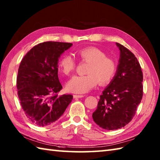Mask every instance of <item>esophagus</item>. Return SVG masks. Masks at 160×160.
<instances>
[{
    "label": "esophagus",
    "mask_w": 160,
    "mask_h": 160,
    "mask_svg": "<svg viewBox=\"0 0 160 160\" xmlns=\"http://www.w3.org/2000/svg\"><path fill=\"white\" fill-rule=\"evenodd\" d=\"M73 96L74 98H81L83 97V95H74Z\"/></svg>",
    "instance_id": "obj_1"
}]
</instances>
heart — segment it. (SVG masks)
<instances>
[{"label": "heart", "mask_w": 160, "mask_h": 160, "mask_svg": "<svg viewBox=\"0 0 160 160\" xmlns=\"http://www.w3.org/2000/svg\"><path fill=\"white\" fill-rule=\"evenodd\" d=\"M77 55L80 61L89 62L86 73L75 76L68 81L67 88L74 93H85L97 85L104 86L110 83L117 72V64L113 59L99 48L88 47L78 50ZM77 62L70 55H64L58 62L59 70L66 76H71L76 69Z\"/></svg>", "instance_id": "obj_1"}]
</instances>
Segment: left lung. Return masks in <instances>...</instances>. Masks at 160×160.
Returning a JSON list of instances; mask_svg holds the SVG:
<instances>
[{"mask_svg": "<svg viewBox=\"0 0 160 160\" xmlns=\"http://www.w3.org/2000/svg\"><path fill=\"white\" fill-rule=\"evenodd\" d=\"M120 58L115 77L102 92L92 113L94 122L102 129L125 127L133 118L143 97V72L133 53L116 42Z\"/></svg>", "mask_w": 160, "mask_h": 160, "instance_id": "left-lung-1", "label": "left lung"}]
</instances>
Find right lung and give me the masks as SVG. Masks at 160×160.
<instances>
[{"instance_id":"right-lung-1","label":"right lung","mask_w":160,"mask_h":160,"mask_svg":"<svg viewBox=\"0 0 160 160\" xmlns=\"http://www.w3.org/2000/svg\"><path fill=\"white\" fill-rule=\"evenodd\" d=\"M72 43L44 42L33 47L20 63L17 94L26 116L33 124L47 126L56 121L73 99L59 96L62 86L58 77L59 57Z\"/></svg>"}]
</instances>
